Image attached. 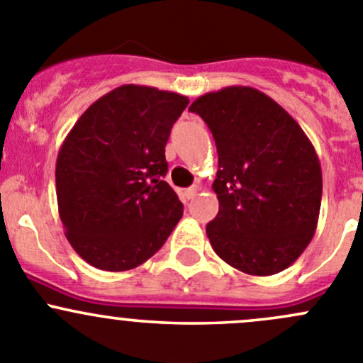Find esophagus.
I'll return each mask as SVG.
<instances>
[{"instance_id":"esophagus-1","label":"esophagus","mask_w":363,"mask_h":363,"mask_svg":"<svg viewBox=\"0 0 363 363\" xmlns=\"http://www.w3.org/2000/svg\"><path fill=\"white\" fill-rule=\"evenodd\" d=\"M196 193H199V188H196V186H191V188L186 189L184 196H186V199H188V200H191L193 196H196Z\"/></svg>"}]
</instances>
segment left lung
I'll list each match as a JSON object with an SVG mask.
<instances>
[{
  "instance_id": "obj_1",
  "label": "left lung",
  "mask_w": 363,
  "mask_h": 363,
  "mask_svg": "<svg viewBox=\"0 0 363 363\" xmlns=\"http://www.w3.org/2000/svg\"><path fill=\"white\" fill-rule=\"evenodd\" d=\"M218 147L219 212L212 250L251 276L288 269L309 246L321 205V167L298 123L262 91L230 86L196 98Z\"/></svg>"
}]
</instances>
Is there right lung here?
Returning <instances> with one entry per match:
<instances>
[{
    "label": "right lung",
    "instance_id": "obj_1",
    "mask_svg": "<svg viewBox=\"0 0 363 363\" xmlns=\"http://www.w3.org/2000/svg\"><path fill=\"white\" fill-rule=\"evenodd\" d=\"M189 100L126 86L94 101L65 138L56 195L65 235L89 265L123 272L147 262L182 218L163 181L170 130Z\"/></svg>",
    "mask_w": 363,
    "mask_h": 363
}]
</instances>
